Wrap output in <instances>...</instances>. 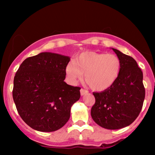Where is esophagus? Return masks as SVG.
Instances as JSON below:
<instances>
[{
  "instance_id": "34e87169",
  "label": "esophagus",
  "mask_w": 155,
  "mask_h": 155,
  "mask_svg": "<svg viewBox=\"0 0 155 155\" xmlns=\"http://www.w3.org/2000/svg\"><path fill=\"white\" fill-rule=\"evenodd\" d=\"M88 92L87 90H84V89H82L81 88V90H80V93H81V95H85V94H87Z\"/></svg>"
}]
</instances>
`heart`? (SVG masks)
Segmentation results:
<instances>
[{
	"mask_svg": "<svg viewBox=\"0 0 155 155\" xmlns=\"http://www.w3.org/2000/svg\"><path fill=\"white\" fill-rule=\"evenodd\" d=\"M122 69L121 60L116 54L84 51L67 64L66 75L71 82L82 78L92 90L104 91L113 86Z\"/></svg>",
	"mask_w": 155,
	"mask_h": 155,
	"instance_id": "obj_1",
	"label": "heart"
}]
</instances>
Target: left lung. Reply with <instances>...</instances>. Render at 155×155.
Masks as SVG:
<instances>
[{"instance_id":"left-lung-1","label":"left lung","mask_w":155,"mask_h":155,"mask_svg":"<svg viewBox=\"0 0 155 155\" xmlns=\"http://www.w3.org/2000/svg\"><path fill=\"white\" fill-rule=\"evenodd\" d=\"M122 63L118 79L113 86L93 92L95 103L91 108L92 120L108 130H117L132 124L139 115L145 98L143 72L132 57L113 49Z\"/></svg>"}]
</instances>
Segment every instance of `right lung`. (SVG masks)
Returning <instances> with one entry per match:
<instances>
[{"mask_svg":"<svg viewBox=\"0 0 155 155\" xmlns=\"http://www.w3.org/2000/svg\"><path fill=\"white\" fill-rule=\"evenodd\" d=\"M69 61L68 56L41 52L25 60L17 70L13 99L19 116L31 128L52 132L68 121L81 89L64 81Z\"/></svg>","mask_w":155,"mask_h":155,"instance_id":"right-lung-1","label":"right lung"}]
</instances>
